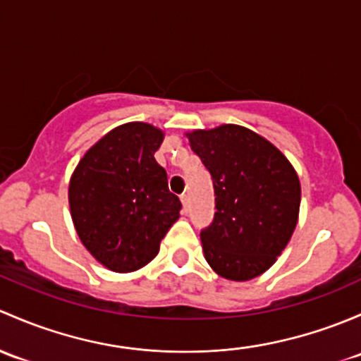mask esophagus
I'll return each mask as SVG.
<instances>
[{
	"instance_id": "34e87169",
	"label": "esophagus",
	"mask_w": 361,
	"mask_h": 361,
	"mask_svg": "<svg viewBox=\"0 0 361 361\" xmlns=\"http://www.w3.org/2000/svg\"><path fill=\"white\" fill-rule=\"evenodd\" d=\"M180 202H182V207H184V212H188L189 210V195H182Z\"/></svg>"
}]
</instances>
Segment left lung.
<instances>
[{
    "label": "left lung",
    "instance_id": "1",
    "mask_svg": "<svg viewBox=\"0 0 361 361\" xmlns=\"http://www.w3.org/2000/svg\"><path fill=\"white\" fill-rule=\"evenodd\" d=\"M185 135L214 180L217 212L200 233L207 262L226 280H252L290 241L300 207L297 172L280 149L245 126Z\"/></svg>",
    "mask_w": 361,
    "mask_h": 361
}]
</instances>
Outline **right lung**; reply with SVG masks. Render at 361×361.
Returning a JSON list of instances; mask_svg holds the SVG:
<instances>
[{"label": "right lung", "mask_w": 361, "mask_h": 361, "mask_svg": "<svg viewBox=\"0 0 361 361\" xmlns=\"http://www.w3.org/2000/svg\"><path fill=\"white\" fill-rule=\"evenodd\" d=\"M165 133L142 121L111 130L80 159L69 182V207L81 243L114 273H132L158 255L179 219L154 153Z\"/></svg>", "instance_id": "obj_1"}]
</instances>
